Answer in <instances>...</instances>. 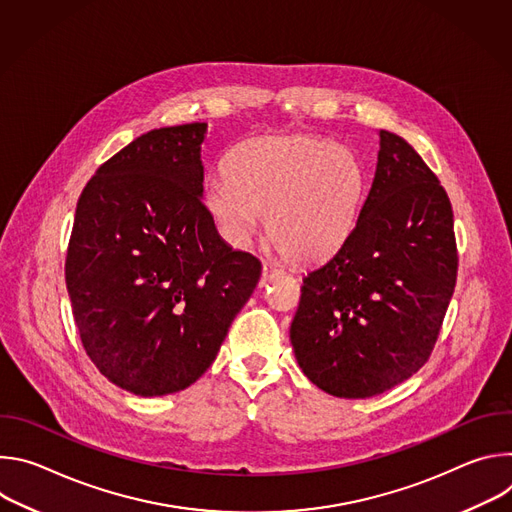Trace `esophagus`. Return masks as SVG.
<instances>
[{
    "instance_id": "34e87169",
    "label": "esophagus",
    "mask_w": 512,
    "mask_h": 512,
    "mask_svg": "<svg viewBox=\"0 0 512 512\" xmlns=\"http://www.w3.org/2000/svg\"><path fill=\"white\" fill-rule=\"evenodd\" d=\"M283 271L281 267H277L275 263H263V273H261V281H271L275 277H279Z\"/></svg>"
}]
</instances>
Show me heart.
Here are the masks:
<instances>
[{
	"instance_id": "1",
	"label": "heart",
	"mask_w": 512,
	"mask_h": 512,
	"mask_svg": "<svg viewBox=\"0 0 512 512\" xmlns=\"http://www.w3.org/2000/svg\"><path fill=\"white\" fill-rule=\"evenodd\" d=\"M364 192L356 156L314 135L241 143L227 178H210L204 204L233 243H245L269 214L267 233L291 261L312 263L348 237Z\"/></svg>"
}]
</instances>
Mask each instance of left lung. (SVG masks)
I'll return each instance as SVG.
<instances>
[{"label":"left lung","instance_id":"obj_1","mask_svg":"<svg viewBox=\"0 0 512 512\" xmlns=\"http://www.w3.org/2000/svg\"><path fill=\"white\" fill-rule=\"evenodd\" d=\"M371 192L340 249L304 277L289 328L300 369L344 399L381 395L427 362L458 249L450 198L411 145L381 129Z\"/></svg>","mask_w":512,"mask_h":512}]
</instances>
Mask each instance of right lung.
<instances>
[{"mask_svg": "<svg viewBox=\"0 0 512 512\" xmlns=\"http://www.w3.org/2000/svg\"><path fill=\"white\" fill-rule=\"evenodd\" d=\"M206 123L133 139L87 182L64 275L95 367L117 387L158 397L204 375L261 277L202 202Z\"/></svg>", "mask_w": 512, "mask_h": 512, "instance_id": "add662e5", "label": "right lung"}]
</instances>
